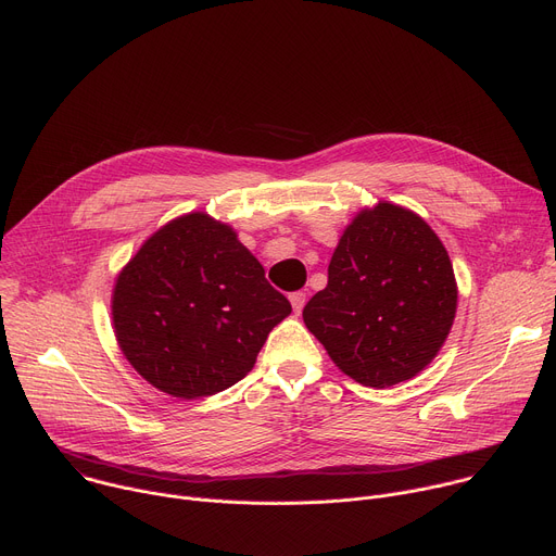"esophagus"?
Wrapping results in <instances>:
<instances>
[{
    "mask_svg": "<svg viewBox=\"0 0 556 556\" xmlns=\"http://www.w3.org/2000/svg\"><path fill=\"white\" fill-rule=\"evenodd\" d=\"M289 301H291L293 312L301 314L303 307H305V301H307V293L305 291H293V293H289Z\"/></svg>",
    "mask_w": 556,
    "mask_h": 556,
    "instance_id": "obj_1",
    "label": "esophagus"
}]
</instances>
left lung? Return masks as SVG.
Returning <instances> with one entry per match:
<instances>
[{
  "mask_svg": "<svg viewBox=\"0 0 556 556\" xmlns=\"http://www.w3.org/2000/svg\"><path fill=\"white\" fill-rule=\"evenodd\" d=\"M327 274L303 318L338 369L382 390L432 363L454 323L456 280L422 218L390 202L361 211Z\"/></svg>",
  "mask_w": 556,
  "mask_h": 556,
  "instance_id": "1",
  "label": "left lung"
}]
</instances>
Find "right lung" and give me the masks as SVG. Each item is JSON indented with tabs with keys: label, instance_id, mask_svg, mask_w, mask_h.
<instances>
[{
	"label": "right lung",
	"instance_id": "obj_1",
	"mask_svg": "<svg viewBox=\"0 0 556 556\" xmlns=\"http://www.w3.org/2000/svg\"><path fill=\"white\" fill-rule=\"evenodd\" d=\"M291 314L233 229L189 213L155 231L113 291L117 343L136 371L176 399L242 380Z\"/></svg>",
	"mask_w": 556,
	"mask_h": 556
}]
</instances>
